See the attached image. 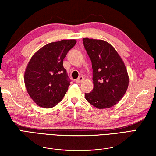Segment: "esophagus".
Masks as SVG:
<instances>
[{
  "mask_svg": "<svg viewBox=\"0 0 156 156\" xmlns=\"http://www.w3.org/2000/svg\"><path fill=\"white\" fill-rule=\"evenodd\" d=\"M83 80H84V78L82 76H80V77L77 79V80H75V82L77 83H80L82 82Z\"/></svg>",
  "mask_w": 156,
  "mask_h": 156,
  "instance_id": "1",
  "label": "esophagus"
}]
</instances>
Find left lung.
<instances>
[{
	"mask_svg": "<svg viewBox=\"0 0 156 156\" xmlns=\"http://www.w3.org/2000/svg\"><path fill=\"white\" fill-rule=\"evenodd\" d=\"M83 43L93 67V89L85 93L86 99L99 109L111 108L128 88L126 66L116 50L106 41L83 38Z\"/></svg>",
	"mask_w": 156,
	"mask_h": 156,
	"instance_id": "left-lung-1",
	"label": "left lung"
}]
</instances>
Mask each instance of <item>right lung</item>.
<instances>
[{
	"label": "right lung",
	"instance_id": "add662e5",
	"mask_svg": "<svg viewBox=\"0 0 156 156\" xmlns=\"http://www.w3.org/2000/svg\"><path fill=\"white\" fill-rule=\"evenodd\" d=\"M76 43L75 39H63L48 43L30 58L24 82L28 95L39 106L52 108L68 91L70 81L63 68V58Z\"/></svg>",
	"mask_w": 156,
	"mask_h": 156
}]
</instances>
